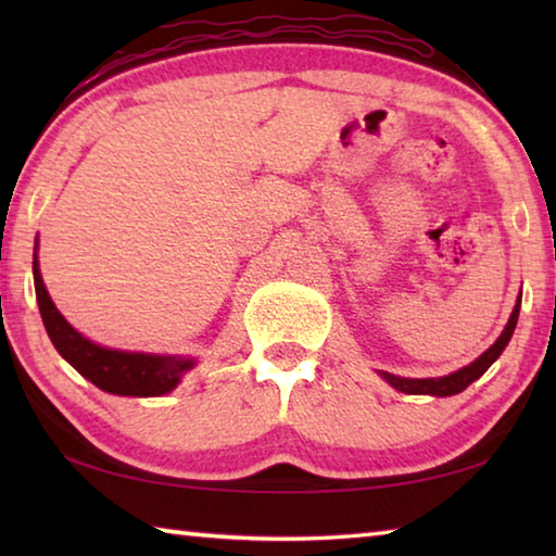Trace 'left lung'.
Masks as SVG:
<instances>
[{"label":"left lung","instance_id":"1","mask_svg":"<svg viewBox=\"0 0 556 556\" xmlns=\"http://www.w3.org/2000/svg\"><path fill=\"white\" fill-rule=\"evenodd\" d=\"M520 304H522V291H520V296H517L513 314H510V318H507L503 333L497 336V341L491 348H488L483 355H478L473 363L464 365L460 370L448 372V375H444V378H400V375L378 370L380 378L384 382H390L394 390H400L404 394H431V397H451V394L464 392L470 382H476L488 368H491V365L505 351V345L510 343L513 331L517 326V316H520Z\"/></svg>","mask_w":556,"mask_h":556}]
</instances>
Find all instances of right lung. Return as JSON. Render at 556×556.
Returning <instances> with one entry per match:
<instances>
[{"instance_id":"obj_1","label":"right lung","mask_w":556,"mask_h":556,"mask_svg":"<svg viewBox=\"0 0 556 556\" xmlns=\"http://www.w3.org/2000/svg\"><path fill=\"white\" fill-rule=\"evenodd\" d=\"M36 250L39 244L34 248V287L46 333L63 361H68L96 388L119 394V397H162V394L176 390L184 375L195 368L199 361L191 355L117 351V348L92 343L90 338L75 331L46 291Z\"/></svg>"}]
</instances>
